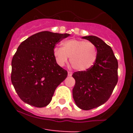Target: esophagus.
<instances>
[{
    "mask_svg": "<svg viewBox=\"0 0 133 133\" xmlns=\"http://www.w3.org/2000/svg\"><path fill=\"white\" fill-rule=\"evenodd\" d=\"M72 72H70V71H69V72H68V76H69V77H71V76H72Z\"/></svg>",
    "mask_w": 133,
    "mask_h": 133,
    "instance_id": "1",
    "label": "esophagus"
}]
</instances>
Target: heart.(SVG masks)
Wrapping results in <instances>:
<instances>
[{
	"mask_svg": "<svg viewBox=\"0 0 133 133\" xmlns=\"http://www.w3.org/2000/svg\"><path fill=\"white\" fill-rule=\"evenodd\" d=\"M63 47L55 46L53 55L56 63L61 66L70 63L78 71H86L92 67L97 58V49L91 42L80 39H69L62 43Z\"/></svg>",
	"mask_w": 133,
	"mask_h": 133,
	"instance_id": "b5f03b06",
	"label": "heart"
}]
</instances>
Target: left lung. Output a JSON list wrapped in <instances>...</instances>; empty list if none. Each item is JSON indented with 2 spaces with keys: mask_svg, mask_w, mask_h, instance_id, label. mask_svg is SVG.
Here are the masks:
<instances>
[{
  "mask_svg": "<svg viewBox=\"0 0 133 133\" xmlns=\"http://www.w3.org/2000/svg\"><path fill=\"white\" fill-rule=\"evenodd\" d=\"M93 43L97 58L92 67L86 71L74 72L75 85L72 97L82 110H90L106 103L118 82V62L110 46L95 36L82 37Z\"/></svg>",
  "mask_w": 133,
  "mask_h": 133,
  "instance_id": "obj_1",
  "label": "left lung"
}]
</instances>
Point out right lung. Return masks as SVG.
Masks as SVG:
<instances>
[{
    "label": "right lung",
    "mask_w": 133,
    "mask_h": 133,
    "mask_svg": "<svg viewBox=\"0 0 133 133\" xmlns=\"http://www.w3.org/2000/svg\"><path fill=\"white\" fill-rule=\"evenodd\" d=\"M70 35L40 32L20 44L12 60L11 81L23 102L39 108L50 103L55 89L67 77V71L56 63L53 49Z\"/></svg>",
    "instance_id": "right-lung-1"
}]
</instances>
